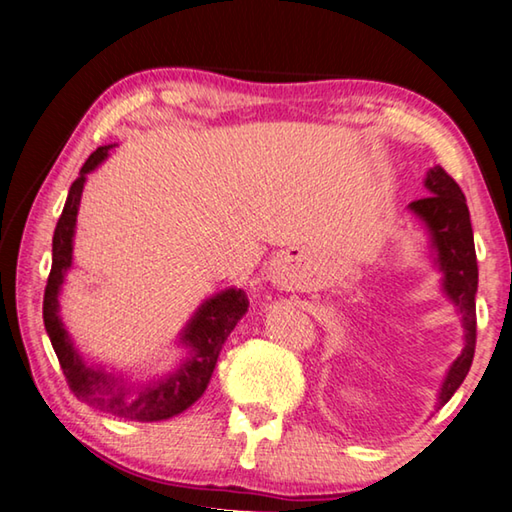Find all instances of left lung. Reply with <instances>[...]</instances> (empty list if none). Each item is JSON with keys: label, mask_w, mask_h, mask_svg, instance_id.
<instances>
[{"label": "left lung", "mask_w": 512, "mask_h": 512, "mask_svg": "<svg viewBox=\"0 0 512 512\" xmlns=\"http://www.w3.org/2000/svg\"><path fill=\"white\" fill-rule=\"evenodd\" d=\"M426 189L431 191L426 198L410 202V209L426 223L437 250V264L444 271V291L462 314L465 326V348L458 360L451 364L446 376L440 405L451 399L453 392L462 385L469 367L474 360L476 348V287H478V264L474 250V232L469 221V209L465 193L460 191L458 182L446 173L444 168L435 166L426 175Z\"/></svg>", "instance_id": "left-lung-1"}]
</instances>
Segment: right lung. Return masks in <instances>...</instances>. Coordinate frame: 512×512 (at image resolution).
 Instances as JSON below:
<instances>
[{
  "label": "right lung",
  "instance_id": "add662e5",
  "mask_svg": "<svg viewBox=\"0 0 512 512\" xmlns=\"http://www.w3.org/2000/svg\"><path fill=\"white\" fill-rule=\"evenodd\" d=\"M109 150L111 145L97 148L86 159V164L81 166L79 177L70 186L66 207H63L59 223H56L52 239V271L50 278H47L43 298V321L70 392L79 401H86L93 408L109 412V415L120 419L161 421L180 415V412H184L205 394L227 335H230L237 321L248 310V298L241 289H227L209 298L193 316L182 335V342L191 346V355L180 364V369L166 378H157L154 383L129 387L118 383V378L104 376L102 371L86 367L81 362L79 353L72 346L68 332L59 319V289L63 275H66L72 264V234H75L77 209L86 175L97 168V164H102Z\"/></svg>",
  "mask_w": 512,
  "mask_h": 512
}]
</instances>
